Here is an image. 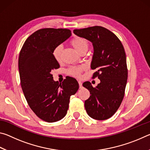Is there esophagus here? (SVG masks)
I'll list each match as a JSON object with an SVG mask.
<instances>
[{
  "label": "esophagus",
  "mask_w": 150,
  "mask_h": 150,
  "mask_svg": "<svg viewBox=\"0 0 150 150\" xmlns=\"http://www.w3.org/2000/svg\"><path fill=\"white\" fill-rule=\"evenodd\" d=\"M79 88H81L83 87V85H82V82H81V81H79Z\"/></svg>",
  "instance_id": "obj_1"
}]
</instances>
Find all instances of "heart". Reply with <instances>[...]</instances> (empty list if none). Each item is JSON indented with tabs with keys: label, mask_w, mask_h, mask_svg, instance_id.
I'll return each mask as SVG.
<instances>
[{
	"label": "heart",
	"mask_w": 150,
	"mask_h": 150,
	"mask_svg": "<svg viewBox=\"0 0 150 150\" xmlns=\"http://www.w3.org/2000/svg\"><path fill=\"white\" fill-rule=\"evenodd\" d=\"M70 44L72 45L73 48L77 51L79 54H81L83 51H87L88 48V41L84 38L82 37H75L71 40ZM62 45H57L54 48L53 51V55L54 59L57 62H61L62 60ZM84 69L83 66H73L67 70L68 74L73 76V77H80L81 72Z\"/></svg>",
	"instance_id": "obj_1"
}]
</instances>
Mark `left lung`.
<instances>
[{
  "label": "left lung",
  "mask_w": 150,
  "mask_h": 150,
  "mask_svg": "<svg viewBox=\"0 0 150 150\" xmlns=\"http://www.w3.org/2000/svg\"><path fill=\"white\" fill-rule=\"evenodd\" d=\"M73 33L92 43L91 68L96 70L93 78L100 81L96 87L88 81L83 83L91 94L85 101V110L93 119L106 120L118 110L124 96L128 79L125 51L117 36L102 26L74 30Z\"/></svg>",
  "instance_id": "left-lung-1"
}]
</instances>
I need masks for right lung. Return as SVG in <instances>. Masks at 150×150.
Returning <instances> with one entry per match:
<instances>
[{"mask_svg": "<svg viewBox=\"0 0 150 150\" xmlns=\"http://www.w3.org/2000/svg\"><path fill=\"white\" fill-rule=\"evenodd\" d=\"M71 35L68 29L38 30L28 38L19 55V74L25 98L32 111L47 122L64 117L71 96L79 89L75 78L66 77L59 83L51 73L59 67L53 51Z\"/></svg>", "mask_w": 150, "mask_h": 150, "instance_id": "1", "label": "right lung"}]
</instances>
